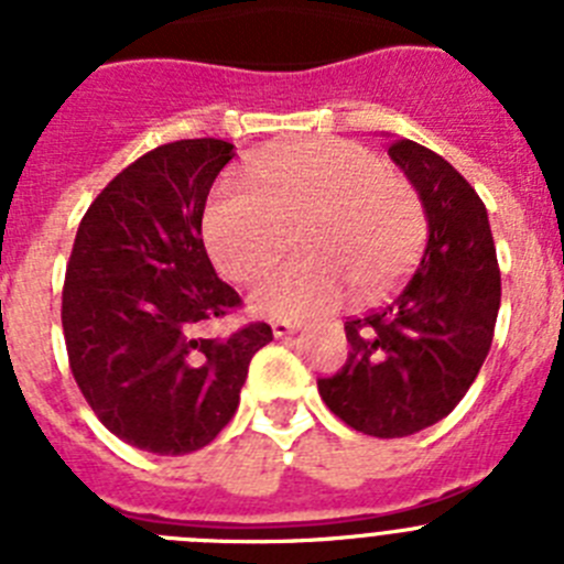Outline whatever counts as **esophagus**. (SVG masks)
<instances>
[{
  "instance_id": "obj_1",
  "label": "esophagus",
  "mask_w": 564,
  "mask_h": 564,
  "mask_svg": "<svg viewBox=\"0 0 564 564\" xmlns=\"http://www.w3.org/2000/svg\"><path fill=\"white\" fill-rule=\"evenodd\" d=\"M271 330L276 338H285V336H293V333L299 330L296 322H285V318H276V322H271Z\"/></svg>"
}]
</instances>
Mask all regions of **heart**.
<instances>
[{"mask_svg":"<svg viewBox=\"0 0 564 564\" xmlns=\"http://www.w3.org/2000/svg\"><path fill=\"white\" fill-rule=\"evenodd\" d=\"M248 174L251 183H223L206 208L203 231L217 268L234 282H253L285 246V226L299 220L296 248L307 253L253 288L251 307L262 316H322L350 288L376 296L410 268L426 231L415 188L352 141L268 149L251 158Z\"/></svg>","mask_w":564,"mask_h":564,"instance_id":"heart-1","label":"heart"}]
</instances>
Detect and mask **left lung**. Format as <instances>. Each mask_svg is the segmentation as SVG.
Listing matches in <instances>:
<instances>
[{
    "mask_svg": "<svg viewBox=\"0 0 564 564\" xmlns=\"http://www.w3.org/2000/svg\"><path fill=\"white\" fill-rule=\"evenodd\" d=\"M390 158L421 194L426 251L387 305L344 322L347 361L318 378L327 410L372 437L415 435L449 415L486 361L500 311L495 237L471 183L406 138L390 143Z\"/></svg>",
    "mask_w": 564,
    "mask_h": 564,
    "instance_id": "obj_1",
    "label": "left lung"
}]
</instances>
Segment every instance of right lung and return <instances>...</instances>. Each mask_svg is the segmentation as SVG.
Masks as SVG:
<instances>
[{
    "label": "right lung",
    "mask_w": 564,
    "mask_h": 564,
    "mask_svg": "<svg viewBox=\"0 0 564 564\" xmlns=\"http://www.w3.org/2000/svg\"><path fill=\"white\" fill-rule=\"evenodd\" d=\"M234 158L217 138L141 154L104 186L78 226L62 291L69 370L98 421L129 446L188 455L226 430L265 322L231 336L203 325L242 305L206 246L203 212Z\"/></svg>",
    "instance_id": "obj_1"
}]
</instances>
